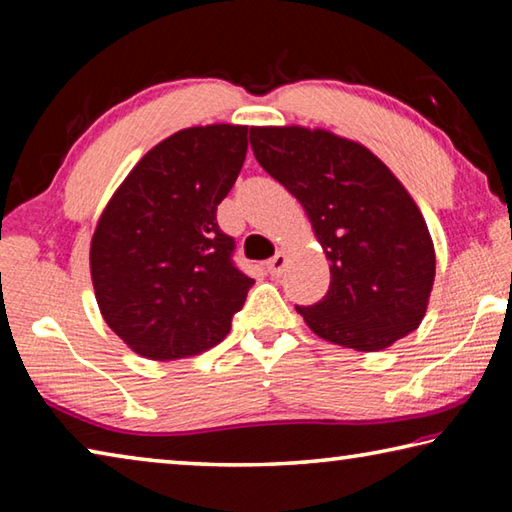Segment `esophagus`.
Instances as JSON below:
<instances>
[{
	"label": "esophagus",
	"mask_w": 512,
	"mask_h": 512,
	"mask_svg": "<svg viewBox=\"0 0 512 512\" xmlns=\"http://www.w3.org/2000/svg\"><path fill=\"white\" fill-rule=\"evenodd\" d=\"M287 262H289L287 255H284V253H275V255L266 262L268 273H271L273 277H280V275L284 273V268H287Z\"/></svg>",
	"instance_id": "34e87169"
}]
</instances>
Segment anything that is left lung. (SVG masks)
Segmentation results:
<instances>
[{
  "label": "left lung",
  "mask_w": 512,
  "mask_h": 512,
  "mask_svg": "<svg viewBox=\"0 0 512 512\" xmlns=\"http://www.w3.org/2000/svg\"><path fill=\"white\" fill-rule=\"evenodd\" d=\"M266 173L305 207L329 259V289L296 307L320 339L384 350L422 323L436 277L433 241L413 198L366 146L320 128H250Z\"/></svg>",
  "instance_id": "1"
}]
</instances>
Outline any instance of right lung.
<instances>
[{
	"label": "right lung",
	"instance_id": "right-lung-1",
	"mask_svg": "<svg viewBox=\"0 0 512 512\" xmlns=\"http://www.w3.org/2000/svg\"><path fill=\"white\" fill-rule=\"evenodd\" d=\"M248 126L173 133L144 155L103 210L90 246L108 327L146 359L201 354L230 332L255 280L232 262L216 207L235 185Z\"/></svg>",
	"mask_w": 512,
	"mask_h": 512
}]
</instances>
